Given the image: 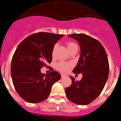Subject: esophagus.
I'll use <instances>...</instances> for the list:
<instances>
[{
  "label": "esophagus",
  "mask_w": 121,
  "mask_h": 121,
  "mask_svg": "<svg viewBox=\"0 0 121 121\" xmlns=\"http://www.w3.org/2000/svg\"><path fill=\"white\" fill-rule=\"evenodd\" d=\"M65 75L64 74L61 73V77H62V78H64V77H65Z\"/></svg>",
  "instance_id": "34e87169"
}]
</instances>
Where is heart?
<instances>
[{
    "label": "heart",
    "instance_id": "b5f03b06",
    "mask_svg": "<svg viewBox=\"0 0 121 121\" xmlns=\"http://www.w3.org/2000/svg\"><path fill=\"white\" fill-rule=\"evenodd\" d=\"M67 47H68V50H70L71 48H73L74 46L77 45L75 43H74L73 42H68L67 43ZM57 45H55L53 48V55H54V52H55L56 48ZM73 64L70 62H60L56 65V68L59 71H61L62 73H67L70 68L72 67Z\"/></svg>",
    "mask_w": 121,
    "mask_h": 121
}]
</instances>
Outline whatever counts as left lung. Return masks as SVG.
<instances>
[{
    "instance_id": "8db88e82",
    "label": "left lung",
    "mask_w": 121,
    "mask_h": 121,
    "mask_svg": "<svg viewBox=\"0 0 121 121\" xmlns=\"http://www.w3.org/2000/svg\"><path fill=\"white\" fill-rule=\"evenodd\" d=\"M68 37L78 42L81 54L73 72L82 74L80 81L70 76L72 83L65 89L67 97L78 105H85L96 99L108 79L109 64L106 51L96 39L85 34H73Z\"/></svg>"
}]
</instances>
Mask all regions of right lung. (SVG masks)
Masks as SVG:
<instances>
[{"instance_id":"right-lung-1","label":"right lung","mask_w":121,"mask_h":121,"mask_svg":"<svg viewBox=\"0 0 121 121\" xmlns=\"http://www.w3.org/2000/svg\"><path fill=\"white\" fill-rule=\"evenodd\" d=\"M63 36L45 32L33 34L21 42L15 51L11 75L15 89L26 102L39 103L47 99L52 85L61 78L56 71L45 75L40 68L51 62L54 44Z\"/></svg>"}]
</instances>
